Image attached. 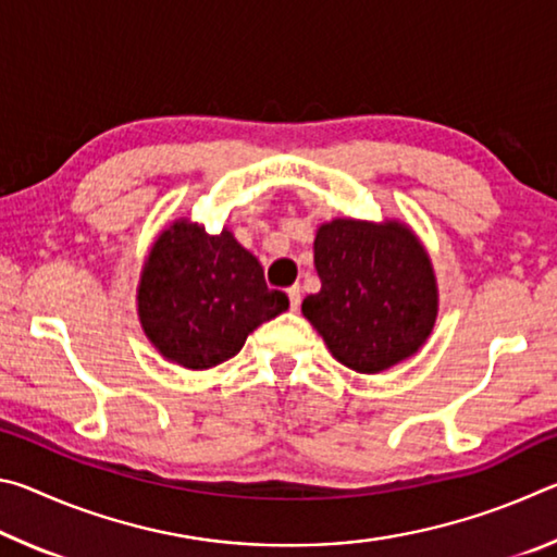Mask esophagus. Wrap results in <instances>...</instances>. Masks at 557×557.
Returning a JSON list of instances; mask_svg holds the SVG:
<instances>
[{
    "mask_svg": "<svg viewBox=\"0 0 557 557\" xmlns=\"http://www.w3.org/2000/svg\"><path fill=\"white\" fill-rule=\"evenodd\" d=\"M287 297H289V307L295 309H299V305H301V292H299V285H292L289 289H287Z\"/></svg>",
    "mask_w": 557,
    "mask_h": 557,
    "instance_id": "esophagus-1",
    "label": "esophagus"
}]
</instances>
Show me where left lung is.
Wrapping results in <instances>:
<instances>
[{"label":"left lung","instance_id":"8db88e82","mask_svg":"<svg viewBox=\"0 0 557 557\" xmlns=\"http://www.w3.org/2000/svg\"><path fill=\"white\" fill-rule=\"evenodd\" d=\"M314 268L322 289L301 301V314L346 369L381 373L428 342L437 280L428 250L405 223H322Z\"/></svg>","mask_w":557,"mask_h":557}]
</instances>
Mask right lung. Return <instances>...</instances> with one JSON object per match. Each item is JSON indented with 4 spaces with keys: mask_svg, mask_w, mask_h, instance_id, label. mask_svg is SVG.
Wrapping results in <instances>:
<instances>
[{
    "mask_svg": "<svg viewBox=\"0 0 557 557\" xmlns=\"http://www.w3.org/2000/svg\"><path fill=\"white\" fill-rule=\"evenodd\" d=\"M287 307L285 292L265 285L258 258L228 228L209 235L186 219L159 233L137 287L147 338L166 361L191 371L228 361Z\"/></svg>",
    "mask_w": 557,
    "mask_h": 557,
    "instance_id": "right-lung-1",
    "label": "right lung"
}]
</instances>
